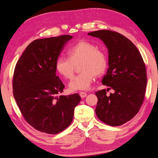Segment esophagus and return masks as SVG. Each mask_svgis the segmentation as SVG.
<instances>
[{
  "instance_id": "1",
  "label": "esophagus",
  "mask_w": 158,
  "mask_h": 158,
  "mask_svg": "<svg viewBox=\"0 0 158 158\" xmlns=\"http://www.w3.org/2000/svg\"><path fill=\"white\" fill-rule=\"evenodd\" d=\"M80 97L82 98H85L87 96V94L85 93V92H80Z\"/></svg>"
}]
</instances>
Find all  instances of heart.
I'll return each mask as SVG.
<instances>
[{"label":"heart","mask_w":158,"mask_h":158,"mask_svg":"<svg viewBox=\"0 0 158 158\" xmlns=\"http://www.w3.org/2000/svg\"><path fill=\"white\" fill-rule=\"evenodd\" d=\"M68 58L59 56L55 62V69L60 75L70 79L74 74L76 65L81 73L75 76L69 84L72 92L88 89L95 75L104 73L107 67V58L105 52L94 44L80 41L66 51Z\"/></svg>","instance_id":"heart-1"}]
</instances>
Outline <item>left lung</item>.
I'll return each mask as SVG.
<instances>
[{
    "mask_svg": "<svg viewBox=\"0 0 158 158\" xmlns=\"http://www.w3.org/2000/svg\"><path fill=\"white\" fill-rule=\"evenodd\" d=\"M88 35L99 38L107 47L109 68L102 84L114 92L109 96L106 89L95 92V113L108 125H122L136 115L144 102L147 84L144 60L133 43L121 33L103 30Z\"/></svg>",
    "mask_w": 158,
    "mask_h": 158,
    "instance_id": "obj_1",
    "label": "left lung"
}]
</instances>
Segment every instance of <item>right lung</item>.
Masks as SVG:
<instances>
[{"label": "right lung", "mask_w": 158, "mask_h": 158, "mask_svg": "<svg viewBox=\"0 0 158 158\" xmlns=\"http://www.w3.org/2000/svg\"><path fill=\"white\" fill-rule=\"evenodd\" d=\"M73 37L64 35L33 41L16 64L14 97L25 120L39 131L55 135L64 131L81 100L78 94L59 95L64 85L56 75V60Z\"/></svg>", "instance_id": "right-lung-1"}]
</instances>
